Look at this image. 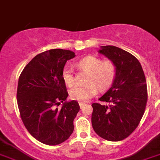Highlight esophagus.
<instances>
[{
	"label": "esophagus",
	"instance_id": "1",
	"mask_svg": "<svg viewBox=\"0 0 160 160\" xmlns=\"http://www.w3.org/2000/svg\"><path fill=\"white\" fill-rule=\"evenodd\" d=\"M79 105H80V108H83V107H84V105H85V103L80 102V103H79Z\"/></svg>",
	"mask_w": 160,
	"mask_h": 160
}]
</instances>
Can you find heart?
I'll use <instances>...</instances> for the list:
<instances>
[{"mask_svg":"<svg viewBox=\"0 0 160 160\" xmlns=\"http://www.w3.org/2000/svg\"><path fill=\"white\" fill-rule=\"evenodd\" d=\"M80 70L88 72L85 86L76 85L71 88L69 93L73 100L85 102H88L98 92L106 90L113 83L116 75V68L111 61H102V58L95 56H86L76 63ZM62 78L65 84L72 87L75 84L73 71L69 66H65L62 72Z\"/></svg>","mask_w":160,"mask_h":160,"instance_id":"obj_1","label":"heart"}]
</instances>
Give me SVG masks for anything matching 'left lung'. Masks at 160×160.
Returning a JSON list of instances; mask_svg holds the SVG:
<instances>
[{"mask_svg":"<svg viewBox=\"0 0 160 160\" xmlns=\"http://www.w3.org/2000/svg\"><path fill=\"white\" fill-rule=\"evenodd\" d=\"M98 53L115 64L116 75L111 88L99 98L111 104H92V126L102 138L118 142L128 138L143 116L147 102L146 77L139 61L127 51L106 45Z\"/></svg>","mask_w":160,"mask_h":160,"instance_id":"8db88e82","label":"left lung"}]
</instances>
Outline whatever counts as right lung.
<instances>
[{
	"label": "right lung",
	"mask_w": 160,
	"mask_h": 160,
	"mask_svg": "<svg viewBox=\"0 0 160 160\" xmlns=\"http://www.w3.org/2000/svg\"><path fill=\"white\" fill-rule=\"evenodd\" d=\"M73 51L50 49L37 54L24 68L18 79L17 102L28 131L39 142L56 146L68 140L73 120L80 111L76 101L68 102L62 72ZM63 102L61 109L56 107Z\"/></svg>",
	"instance_id": "right-lung-1"
}]
</instances>
